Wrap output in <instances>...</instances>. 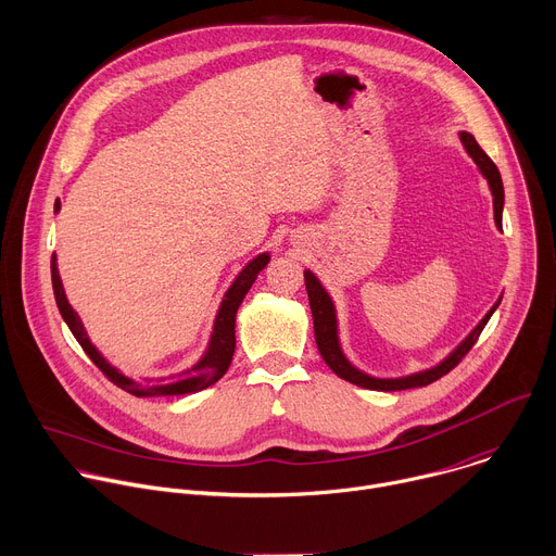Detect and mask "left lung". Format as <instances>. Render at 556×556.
I'll return each mask as SVG.
<instances>
[{
    "instance_id": "left-lung-1",
    "label": "left lung",
    "mask_w": 556,
    "mask_h": 556,
    "mask_svg": "<svg viewBox=\"0 0 556 556\" xmlns=\"http://www.w3.org/2000/svg\"><path fill=\"white\" fill-rule=\"evenodd\" d=\"M460 141L467 150V154L473 159V163L478 165V169L482 172V176L489 182V190L493 194V218H495V227L502 229V210H504V185H502V176L500 169L495 167V163L489 159V154L478 146V141L473 139V135L469 132H460ZM305 277V288H307V299H309V309H312V318H314V338H316V346L323 355V359L327 362V366L331 371L368 391H406V389H419V387H428L432 382H437L439 378L447 376L452 368L469 353V349L476 344L480 331L484 329V325L489 323L491 314L497 309L502 296L497 299V303L484 314V318L473 327V331L437 366L426 368V371L413 374V376H404V378H374L368 374H362L359 368H355L346 355L342 353L340 346V338H338V316H336V307L333 301L329 296V292L323 288V283L318 281V277L312 270L303 273Z\"/></svg>"
}]
</instances>
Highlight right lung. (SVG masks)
<instances>
[{
    "label": "right lung",
    "mask_w": 556,
    "mask_h": 556,
    "mask_svg": "<svg viewBox=\"0 0 556 556\" xmlns=\"http://www.w3.org/2000/svg\"><path fill=\"white\" fill-rule=\"evenodd\" d=\"M59 210H61V205L56 203V212ZM268 262H270V255L260 253L255 260H251L242 268V273L236 277V281L231 283V288L227 290V294H225V299L218 307L207 351L203 353V357L192 368H188V371H182V374H178L176 378H169V380L161 378V380L135 382V380L126 378L124 374H119L113 364H109L104 359V355L91 344L80 316L74 312V307L70 305V301L65 296V288H63L59 266H56V253L52 255V288H54V299H56L59 312H61L63 320L67 323V327L72 329L74 338L80 342V346L91 357V362L100 368V371L115 387H119L122 391H126L135 397H174V395L199 393V391L216 384L227 374V368L233 359V351H236V314H238V307L242 305L247 292L251 290L260 270H264Z\"/></svg>",
    "instance_id": "1"
}]
</instances>
